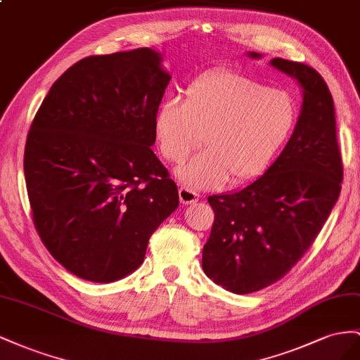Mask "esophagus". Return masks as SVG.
<instances>
[{"label":"esophagus","instance_id":"obj_1","mask_svg":"<svg viewBox=\"0 0 360 360\" xmlns=\"http://www.w3.org/2000/svg\"><path fill=\"white\" fill-rule=\"evenodd\" d=\"M199 193L193 191L191 188L188 187H181L179 188V200L182 205H191L194 202L199 200Z\"/></svg>","mask_w":360,"mask_h":360}]
</instances>
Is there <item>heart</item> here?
Listing matches in <instances>:
<instances>
[{
    "mask_svg": "<svg viewBox=\"0 0 360 360\" xmlns=\"http://www.w3.org/2000/svg\"><path fill=\"white\" fill-rule=\"evenodd\" d=\"M299 107L290 91L270 89L232 70L200 75L186 98L164 99L153 117L162 160L186 161L203 137L205 150L178 169L188 188L249 182L270 166L292 134Z\"/></svg>",
    "mask_w": 360,
    "mask_h": 360,
    "instance_id": "obj_1",
    "label": "heart"
}]
</instances>
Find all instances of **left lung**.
Segmentation results:
<instances>
[{"instance_id": "obj_1", "label": "left lung", "mask_w": 360, "mask_h": 360, "mask_svg": "<svg viewBox=\"0 0 360 360\" xmlns=\"http://www.w3.org/2000/svg\"><path fill=\"white\" fill-rule=\"evenodd\" d=\"M248 56L261 58L258 53ZM270 65L302 87L292 136L262 176L238 191L208 198L215 219L202 269L235 294L282 279L311 248L341 193L342 160L326 81L297 61L273 58Z\"/></svg>"}]
</instances>
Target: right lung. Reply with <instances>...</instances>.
<instances>
[{
	"label": "right lung",
	"mask_w": 360,
	"mask_h": 360,
	"mask_svg": "<svg viewBox=\"0 0 360 360\" xmlns=\"http://www.w3.org/2000/svg\"><path fill=\"white\" fill-rule=\"evenodd\" d=\"M150 48L91 56L51 86L30 127L24 173L49 253L81 279L137 270L178 187L150 146L170 74Z\"/></svg>",
	"instance_id": "obj_1"
}]
</instances>
